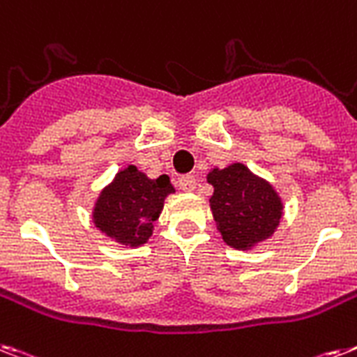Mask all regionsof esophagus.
I'll return each mask as SVG.
<instances>
[{"label": "esophagus", "instance_id": "esophagus-1", "mask_svg": "<svg viewBox=\"0 0 357 357\" xmlns=\"http://www.w3.org/2000/svg\"><path fill=\"white\" fill-rule=\"evenodd\" d=\"M178 187L183 190V192H192L196 188V178L194 176H181L178 179Z\"/></svg>", "mask_w": 357, "mask_h": 357}]
</instances>
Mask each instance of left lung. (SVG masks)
I'll use <instances>...</instances> for the list:
<instances>
[{
    "mask_svg": "<svg viewBox=\"0 0 357 357\" xmlns=\"http://www.w3.org/2000/svg\"><path fill=\"white\" fill-rule=\"evenodd\" d=\"M207 183L214 188L208 205L216 229L229 248L251 251L273 236L284 216V204L268 179L244 163H231L225 169H211Z\"/></svg>",
    "mask_w": 357,
    "mask_h": 357,
    "instance_id": "obj_1",
    "label": "left lung"
}]
</instances>
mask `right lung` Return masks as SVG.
<instances>
[{"instance_id": "right-lung-1", "label": "right lung", "mask_w": 357, "mask_h": 357, "mask_svg": "<svg viewBox=\"0 0 357 357\" xmlns=\"http://www.w3.org/2000/svg\"><path fill=\"white\" fill-rule=\"evenodd\" d=\"M174 192L167 174L152 179L128 165L98 192L91 218L95 227L119 245L139 248L149 242L165 199Z\"/></svg>"}]
</instances>
